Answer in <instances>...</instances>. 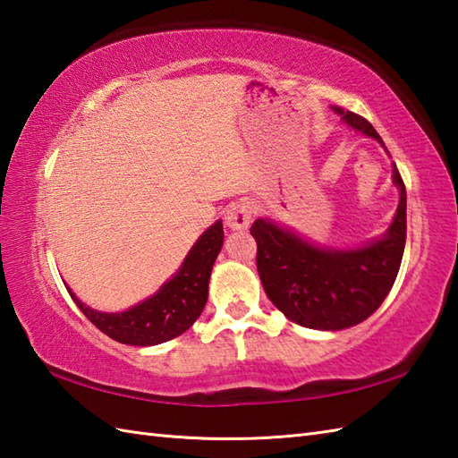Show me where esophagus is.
Segmentation results:
<instances>
[{
  "mask_svg": "<svg viewBox=\"0 0 458 458\" xmlns=\"http://www.w3.org/2000/svg\"><path fill=\"white\" fill-rule=\"evenodd\" d=\"M251 216H254V207L250 202H232L226 212V224L232 230H246L250 226Z\"/></svg>",
  "mask_w": 458,
  "mask_h": 458,
  "instance_id": "34e87169",
  "label": "esophagus"
}]
</instances>
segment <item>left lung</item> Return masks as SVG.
Listing matches in <instances>:
<instances>
[{"instance_id":"obj_1","label":"left lung","mask_w":458,"mask_h":458,"mask_svg":"<svg viewBox=\"0 0 458 458\" xmlns=\"http://www.w3.org/2000/svg\"><path fill=\"white\" fill-rule=\"evenodd\" d=\"M335 112L350 128L384 145L362 115L340 108ZM394 184L400 189V204L392 226L382 238L358 250L317 248L264 218L251 224L261 285L289 320L307 328L343 330L362 323L382 305L400 271L407 236V194L395 165Z\"/></svg>"}]
</instances>
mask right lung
I'll list each match as a JSON object with an SVG mask.
<instances>
[{
	"label": "right lung",
	"instance_id": "1",
	"mask_svg": "<svg viewBox=\"0 0 458 458\" xmlns=\"http://www.w3.org/2000/svg\"><path fill=\"white\" fill-rule=\"evenodd\" d=\"M222 244L224 228L222 220H218L197 240L181 269L161 285L157 293L123 313H100L86 307L71 289H66L86 318L118 343L131 346L167 343L191 328L200 317L208 299L210 271Z\"/></svg>",
	"mask_w": 458,
	"mask_h": 458
}]
</instances>
